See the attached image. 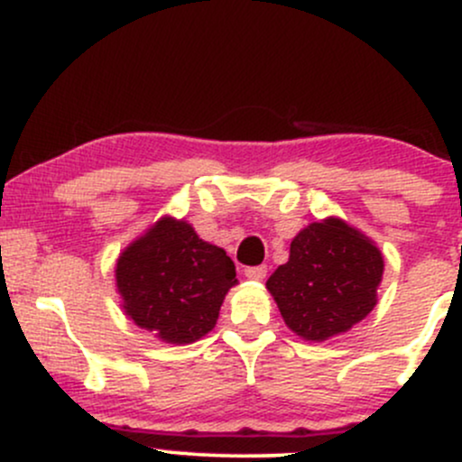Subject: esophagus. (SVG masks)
I'll return each mask as SVG.
<instances>
[{
  "label": "esophagus",
  "instance_id": "34e87169",
  "mask_svg": "<svg viewBox=\"0 0 462 462\" xmlns=\"http://www.w3.org/2000/svg\"><path fill=\"white\" fill-rule=\"evenodd\" d=\"M264 275H267V267H264V264H256V267L245 269V278L249 280H264Z\"/></svg>",
  "mask_w": 462,
  "mask_h": 462
}]
</instances>
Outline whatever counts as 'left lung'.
I'll return each instance as SVG.
<instances>
[{
    "mask_svg": "<svg viewBox=\"0 0 462 462\" xmlns=\"http://www.w3.org/2000/svg\"><path fill=\"white\" fill-rule=\"evenodd\" d=\"M383 269V254L367 236L328 219L293 238L289 263L275 269L267 289L291 330L326 341L369 315Z\"/></svg>",
    "mask_w": 462,
    "mask_h": 462,
    "instance_id": "obj_1",
    "label": "left lung"
}]
</instances>
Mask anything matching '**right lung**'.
Masks as SVG:
<instances>
[{
    "mask_svg": "<svg viewBox=\"0 0 462 462\" xmlns=\"http://www.w3.org/2000/svg\"><path fill=\"white\" fill-rule=\"evenodd\" d=\"M236 269L184 221L162 219L121 254L116 289L136 326L167 343H193L215 328Z\"/></svg>",
    "mask_w": 462,
    "mask_h": 462,
    "instance_id": "1",
    "label": "right lung"
}]
</instances>
